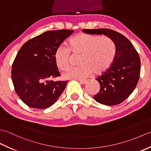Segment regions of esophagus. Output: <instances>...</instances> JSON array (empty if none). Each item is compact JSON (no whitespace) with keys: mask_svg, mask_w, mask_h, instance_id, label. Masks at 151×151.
Instances as JSON below:
<instances>
[{"mask_svg":"<svg viewBox=\"0 0 151 151\" xmlns=\"http://www.w3.org/2000/svg\"><path fill=\"white\" fill-rule=\"evenodd\" d=\"M78 80L82 84H86L88 81L87 80H86V79H78Z\"/></svg>","mask_w":151,"mask_h":151,"instance_id":"34e87169","label":"esophagus"}]
</instances>
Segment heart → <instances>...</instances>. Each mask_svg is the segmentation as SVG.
<instances>
[{
	"label": "heart",
	"instance_id": "obj_1",
	"mask_svg": "<svg viewBox=\"0 0 151 151\" xmlns=\"http://www.w3.org/2000/svg\"><path fill=\"white\" fill-rule=\"evenodd\" d=\"M81 55L78 66L71 67L63 73L65 79H82L94 72L100 74L112 65L116 55L115 45L107 36L81 33L70 40L69 47L60 45L55 52V60L58 68L64 70L70 63V52Z\"/></svg>",
	"mask_w": 151,
	"mask_h": 151
}]
</instances>
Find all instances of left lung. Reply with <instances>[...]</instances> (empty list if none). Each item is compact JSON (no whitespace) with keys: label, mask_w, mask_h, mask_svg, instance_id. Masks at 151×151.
Listing matches in <instances>:
<instances>
[{"label":"left lung","mask_w":151,"mask_h":151,"mask_svg":"<svg viewBox=\"0 0 151 151\" xmlns=\"http://www.w3.org/2000/svg\"><path fill=\"white\" fill-rule=\"evenodd\" d=\"M88 35H105L115 45V60L109 68L96 80L99 82V93L94 96L98 103L115 106L122 103L132 93L139 79L140 58L132 43L115 30L107 29H83Z\"/></svg>","instance_id":"1"}]
</instances>
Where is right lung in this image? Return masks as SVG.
<instances>
[{
	"label": "right lung",
	"instance_id": "obj_1",
	"mask_svg": "<svg viewBox=\"0 0 151 151\" xmlns=\"http://www.w3.org/2000/svg\"><path fill=\"white\" fill-rule=\"evenodd\" d=\"M72 30H50L27 41L12 64V79L20 99L32 108L47 109L56 102L68 81L50 79L60 76L55 52Z\"/></svg>",
	"mask_w": 151,
	"mask_h": 151
}]
</instances>
